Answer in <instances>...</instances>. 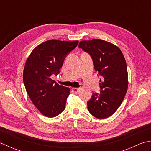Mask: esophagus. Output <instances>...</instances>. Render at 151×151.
<instances>
[{
	"instance_id": "esophagus-1",
	"label": "esophagus",
	"mask_w": 151,
	"mask_h": 151,
	"mask_svg": "<svg viewBox=\"0 0 151 151\" xmlns=\"http://www.w3.org/2000/svg\"><path fill=\"white\" fill-rule=\"evenodd\" d=\"M72 91L75 93H78L79 91V88H72Z\"/></svg>"
}]
</instances>
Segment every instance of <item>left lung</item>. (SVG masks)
<instances>
[{
    "instance_id": "obj_1",
    "label": "left lung",
    "mask_w": 151,
    "mask_h": 151,
    "mask_svg": "<svg viewBox=\"0 0 151 151\" xmlns=\"http://www.w3.org/2000/svg\"><path fill=\"white\" fill-rule=\"evenodd\" d=\"M79 47L90 55L100 79V93H94L87 101L88 111L98 119L112 115L127 93V66L121 50L111 43L99 39L81 41Z\"/></svg>"
}]
</instances>
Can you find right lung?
<instances>
[{
	"label": "right lung",
	"mask_w": 151,
	"mask_h": 151,
	"mask_svg": "<svg viewBox=\"0 0 151 151\" xmlns=\"http://www.w3.org/2000/svg\"><path fill=\"white\" fill-rule=\"evenodd\" d=\"M78 43L50 40L37 46L27 58L23 83L30 100L43 115L55 117L65 109L70 88L56 83L51 76L60 73L66 57Z\"/></svg>",
	"instance_id": "1"
}]
</instances>
